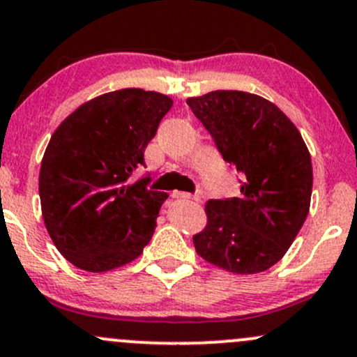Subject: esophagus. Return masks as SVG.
Segmentation results:
<instances>
[{"mask_svg": "<svg viewBox=\"0 0 357 357\" xmlns=\"http://www.w3.org/2000/svg\"><path fill=\"white\" fill-rule=\"evenodd\" d=\"M172 198H178V200H193V202H200V197H198V195L185 193V191H172Z\"/></svg>", "mask_w": 357, "mask_h": 357, "instance_id": "34e87169", "label": "esophagus"}]
</instances>
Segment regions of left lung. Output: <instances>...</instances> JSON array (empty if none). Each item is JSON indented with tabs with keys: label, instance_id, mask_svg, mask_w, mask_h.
Segmentation results:
<instances>
[{
	"label": "left lung",
	"instance_id": "1",
	"mask_svg": "<svg viewBox=\"0 0 357 357\" xmlns=\"http://www.w3.org/2000/svg\"><path fill=\"white\" fill-rule=\"evenodd\" d=\"M186 104L243 176L241 197L207 202L195 250L227 272H265L286 255L310 212L313 167L305 140L275 104L255 93L213 90Z\"/></svg>",
	"mask_w": 357,
	"mask_h": 357
}]
</instances>
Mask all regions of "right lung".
<instances>
[{"mask_svg": "<svg viewBox=\"0 0 357 357\" xmlns=\"http://www.w3.org/2000/svg\"><path fill=\"white\" fill-rule=\"evenodd\" d=\"M172 99L121 89L73 111L52 133L39 172L44 224L59 253L75 267L107 272L138 258L152 239L167 193L131 183L145 166Z\"/></svg>", "mask_w": 357, "mask_h": 357, "instance_id": "1", "label": "right lung"}]
</instances>
